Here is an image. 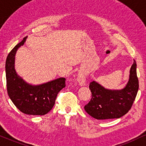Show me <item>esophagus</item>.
I'll list each match as a JSON object with an SVG mask.
<instances>
[{"mask_svg": "<svg viewBox=\"0 0 146 146\" xmlns=\"http://www.w3.org/2000/svg\"><path fill=\"white\" fill-rule=\"evenodd\" d=\"M86 74H85L84 72H79L77 76V81L78 83V85L81 86H84L85 85H86Z\"/></svg>", "mask_w": 146, "mask_h": 146, "instance_id": "esophagus-1", "label": "esophagus"}]
</instances>
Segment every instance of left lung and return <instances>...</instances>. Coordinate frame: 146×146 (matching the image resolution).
Here are the masks:
<instances>
[{
	"label": "left lung",
	"mask_w": 146,
	"mask_h": 146,
	"mask_svg": "<svg viewBox=\"0 0 146 146\" xmlns=\"http://www.w3.org/2000/svg\"><path fill=\"white\" fill-rule=\"evenodd\" d=\"M89 88L92 98L84 107L88 114L99 120L123 117L130 110L139 90L136 61L134 60L130 70L129 81L123 89H106L94 81L90 83Z\"/></svg>",
	"instance_id": "obj_1"
}]
</instances>
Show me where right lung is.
I'll return each instance as SVG.
<instances>
[{
	"label": "right lung",
	"mask_w": 146,
	"mask_h": 146,
	"mask_svg": "<svg viewBox=\"0 0 146 146\" xmlns=\"http://www.w3.org/2000/svg\"><path fill=\"white\" fill-rule=\"evenodd\" d=\"M25 37L11 50L5 63L7 90L9 98L21 112L29 115H45L54 106L58 93L65 87V78H58L37 86L25 82L16 73L14 68L15 54L23 45Z\"/></svg>",
	"instance_id": "add662e5"
}]
</instances>
